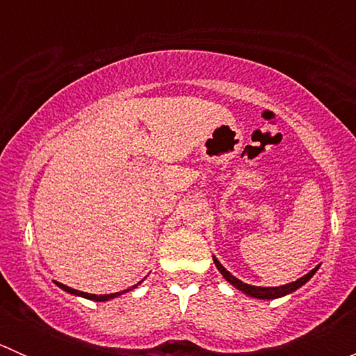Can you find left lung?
<instances>
[{
  "mask_svg": "<svg viewBox=\"0 0 356 356\" xmlns=\"http://www.w3.org/2000/svg\"><path fill=\"white\" fill-rule=\"evenodd\" d=\"M213 264H215V267L218 268V272L224 275V279L229 282V284L234 286L236 289L243 291V293L248 294V296L258 298V300H275V298H282V296H286V294H291L293 291H296L298 288H301L303 284H307V282L310 281L312 277H314L315 272L318 270V267H321V265H317L314 270H310L307 275H303V277L298 279V281L289 282V284L277 286V288H261V286H251V284H246V282L239 281V279L234 277V275H232L231 272H229L227 268H225L224 265H222L220 261H218L215 257H213Z\"/></svg>",
  "mask_w": 356,
  "mask_h": 356,
  "instance_id": "1",
  "label": "left lung"
}]
</instances>
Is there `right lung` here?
Returning a JSON list of instances; mask_svg holds the SVG:
<instances>
[{
	"instance_id": "right-lung-1",
	"label": "right lung",
	"mask_w": 356,
	"mask_h": 356,
	"mask_svg": "<svg viewBox=\"0 0 356 356\" xmlns=\"http://www.w3.org/2000/svg\"><path fill=\"white\" fill-rule=\"evenodd\" d=\"M138 284H141V282H138ZM138 284L132 286V288L125 289V291H120V293H111V294H89V293H82V291H77V289H72L68 288V286L62 284V282H56V286L58 288H62L63 291H67V293L70 294H75V296H82V298H88V300H95V301H108V300H113V298L120 296V294L127 293V291H132L134 288H138Z\"/></svg>"
}]
</instances>
